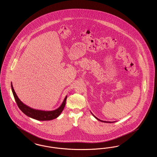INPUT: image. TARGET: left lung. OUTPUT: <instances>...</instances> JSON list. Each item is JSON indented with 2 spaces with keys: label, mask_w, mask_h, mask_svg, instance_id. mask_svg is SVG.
<instances>
[{
  "label": "left lung",
  "mask_w": 157,
  "mask_h": 157,
  "mask_svg": "<svg viewBox=\"0 0 157 157\" xmlns=\"http://www.w3.org/2000/svg\"><path fill=\"white\" fill-rule=\"evenodd\" d=\"M91 113L92 114V115L97 119V120H98V121H101V122H106V123H111V122H109V121H102V120H99V119H98V118H97L92 112H91Z\"/></svg>",
  "instance_id": "left-lung-1"
}]
</instances>
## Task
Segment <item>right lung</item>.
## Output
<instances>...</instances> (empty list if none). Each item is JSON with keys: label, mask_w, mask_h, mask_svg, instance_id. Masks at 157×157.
<instances>
[{"label": "right lung", "mask_w": 157, "mask_h": 157, "mask_svg": "<svg viewBox=\"0 0 157 157\" xmlns=\"http://www.w3.org/2000/svg\"><path fill=\"white\" fill-rule=\"evenodd\" d=\"M11 88H12V93H13V95L15 98L16 102L17 105L19 108L26 115H27L28 117L32 118L33 119L38 120V121H50V120L55 119L59 116L60 113L63 111L64 107L65 106L67 96L65 97L62 104H61L59 107L53 111H45L33 109V108H32L29 106H28V105L23 104L22 102L19 99V98L17 96V95L15 92V90L13 89L12 83H11Z\"/></svg>", "instance_id": "right-lung-1"}]
</instances>
